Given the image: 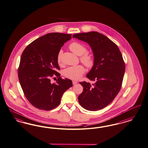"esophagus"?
I'll use <instances>...</instances> for the list:
<instances>
[{
    "mask_svg": "<svg viewBox=\"0 0 148 148\" xmlns=\"http://www.w3.org/2000/svg\"><path fill=\"white\" fill-rule=\"evenodd\" d=\"M78 82H77V81H73V85H75L76 84H77Z\"/></svg>",
    "mask_w": 148,
    "mask_h": 148,
    "instance_id": "esophagus-1",
    "label": "esophagus"
}]
</instances>
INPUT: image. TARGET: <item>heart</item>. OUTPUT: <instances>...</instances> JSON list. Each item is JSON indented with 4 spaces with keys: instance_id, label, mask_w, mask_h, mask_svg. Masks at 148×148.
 Here are the masks:
<instances>
[{
    "instance_id": "1",
    "label": "heart",
    "mask_w": 148,
    "mask_h": 148,
    "mask_svg": "<svg viewBox=\"0 0 148 148\" xmlns=\"http://www.w3.org/2000/svg\"><path fill=\"white\" fill-rule=\"evenodd\" d=\"M69 48L77 56H81L80 61L88 68H91L94 64V58L92 55L86 52L87 48L82 44L79 42H73L71 43ZM62 51H59L57 60L59 64L62 63ZM85 69L82 65L76 66H69L66 68L63 71V74L65 77L71 80H79L84 74Z\"/></svg>"
}]
</instances>
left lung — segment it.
<instances>
[{
  "mask_svg": "<svg viewBox=\"0 0 148 148\" xmlns=\"http://www.w3.org/2000/svg\"><path fill=\"white\" fill-rule=\"evenodd\" d=\"M73 37L88 43L94 56L93 66L86 77L95 83L80 82L84 90L78 101L86 110H101L112 102L121 89L125 71L122 54L113 41L97 32L75 34Z\"/></svg>",
  "mask_w": 148,
  "mask_h": 148,
  "instance_id": "1",
  "label": "left lung"
}]
</instances>
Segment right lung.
<instances>
[{"instance_id":"obj_1","label":"right lung","mask_w":148,"mask_h":148,"mask_svg":"<svg viewBox=\"0 0 148 148\" xmlns=\"http://www.w3.org/2000/svg\"><path fill=\"white\" fill-rule=\"evenodd\" d=\"M71 34L51 33L42 36L26 47L21 57L18 76L28 101L39 109L50 110L61 102L64 92L73 86L71 80L62 79L57 57ZM58 77L56 83L51 78ZM55 78V77H54Z\"/></svg>"}]
</instances>
